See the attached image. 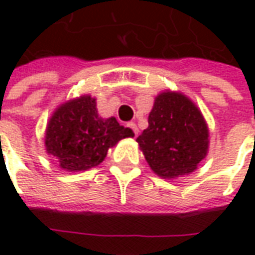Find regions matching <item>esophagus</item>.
I'll return each mask as SVG.
<instances>
[{
	"label": "esophagus",
	"instance_id": "esophagus-1",
	"mask_svg": "<svg viewBox=\"0 0 255 255\" xmlns=\"http://www.w3.org/2000/svg\"><path fill=\"white\" fill-rule=\"evenodd\" d=\"M128 127L132 129V131H133V136L136 138V136H138V131H139L138 127H136V124H135V123H129V124H128Z\"/></svg>",
	"mask_w": 255,
	"mask_h": 255
}]
</instances>
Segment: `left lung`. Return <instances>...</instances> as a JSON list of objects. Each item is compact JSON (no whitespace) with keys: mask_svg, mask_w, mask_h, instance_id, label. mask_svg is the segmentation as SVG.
<instances>
[{"mask_svg":"<svg viewBox=\"0 0 255 255\" xmlns=\"http://www.w3.org/2000/svg\"><path fill=\"white\" fill-rule=\"evenodd\" d=\"M136 142L157 176L177 179L197 171L208 155L209 128L187 95L165 90L154 98L149 127Z\"/></svg>","mask_w":255,"mask_h":255,"instance_id":"left-lung-1","label":"left lung"}]
</instances>
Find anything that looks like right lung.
<instances>
[{
	"instance_id": "obj_1",
	"label": "right lung",
	"mask_w": 255,
	"mask_h": 255,
	"mask_svg": "<svg viewBox=\"0 0 255 255\" xmlns=\"http://www.w3.org/2000/svg\"><path fill=\"white\" fill-rule=\"evenodd\" d=\"M132 136V129L120 126L116 117H101L97 100L84 94L53 112L45 131V149L64 171H87L100 165L122 139Z\"/></svg>"
}]
</instances>
